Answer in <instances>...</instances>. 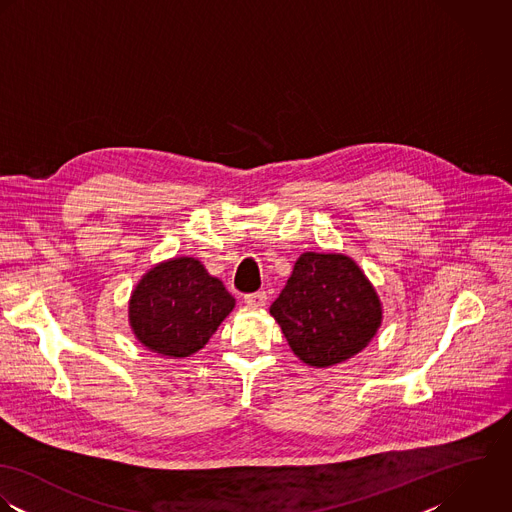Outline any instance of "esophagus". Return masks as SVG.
Masks as SVG:
<instances>
[{"label": "esophagus", "instance_id": "obj_1", "mask_svg": "<svg viewBox=\"0 0 512 512\" xmlns=\"http://www.w3.org/2000/svg\"><path fill=\"white\" fill-rule=\"evenodd\" d=\"M245 305L251 308L265 307V305H267V293H265V291H259V293L245 295Z\"/></svg>", "mask_w": 512, "mask_h": 512}]
</instances>
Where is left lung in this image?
I'll return each mask as SVG.
<instances>
[{
  "instance_id": "left-lung-1",
  "label": "left lung",
  "mask_w": 512,
  "mask_h": 512,
  "mask_svg": "<svg viewBox=\"0 0 512 512\" xmlns=\"http://www.w3.org/2000/svg\"><path fill=\"white\" fill-rule=\"evenodd\" d=\"M269 310L291 350L316 368L352 358L382 324L376 289L362 269L340 253H303Z\"/></svg>"
}]
</instances>
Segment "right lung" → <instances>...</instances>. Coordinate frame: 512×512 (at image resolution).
I'll return each instance as SVG.
<instances>
[{"mask_svg": "<svg viewBox=\"0 0 512 512\" xmlns=\"http://www.w3.org/2000/svg\"><path fill=\"white\" fill-rule=\"evenodd\" d=\"M235 299L194 257H178L152 267L132 291L128 320L148 350L186 358L202 350Z\"/></svg>", "mask_w": 512, "mask_h": 512, "instance_id": "right-lung-1", "label": "right lung"}]
</instances>
